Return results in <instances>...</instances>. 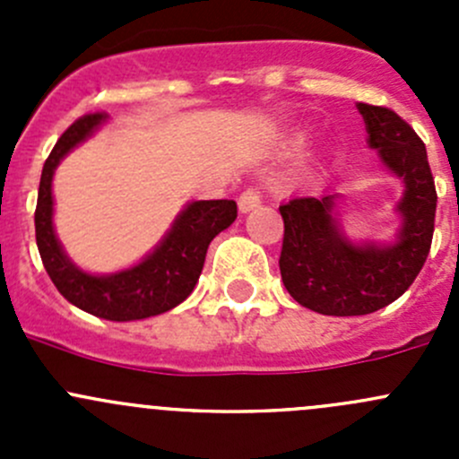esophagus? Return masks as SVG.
<instances>
[{"label": "esophagus", "instance_id": "esophagus-1", "mask_svg": "<svg viewBox=\"0 0 459 459\" xmlns=\"http://www.w3.org/2000/svg\"><path fill=\"white\" fill-rule=\"evenodd\" d=\"M239 211L242 212H248L253 211V208H257L259 204H262V193L257 191V188H247V191L239 195Z\"/></svg>", "mask_w": 459, "mask_h": 459}]
</instances>
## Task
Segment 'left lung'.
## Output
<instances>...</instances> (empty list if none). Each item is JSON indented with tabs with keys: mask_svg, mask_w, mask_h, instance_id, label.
<instances>
[{
	"mask_svg": "<svg viewBox=\"0 0 459 459\" xmlns=\"http://www.w3.org/2000/svg\"><path fill=\"white\" fill-rule=\"evenodd\" d=\"M368 148L404 184L395 211V242H353L335 212L337 193L281 204L284 242L280 271L290 298L322 316H368L406 293L422 271L435 226V182L418 133L384 106L358 104Z\"/></svg>",
	"mask_w": 459,
	"mask_h": 459,
	"instance_id": "1",
	"label": "left lung"
}]
</instances>
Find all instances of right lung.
<instances>
[{"label": "right lung", "mask_w": 459, "mask_h": 459, "mask_svg": "<svg viewBox=\"0 0 459 459\" xmlns=\"http://www.w3.org/2000/svg\"><path fill=\"white\" fill-rule=\"evenodd\" d=\"M106 115L77 119L46 160L35 208V238L46 273L59 293L91 316L110 322H133L160 316L182 304L195 289L208 244L238 217L233 200L191 202L175 217L169 233L135 266L108 275H92L71 262L53 226V175L59 161L86 142Z\"/></svg>", "instance_id": "1"}]
</instances>
